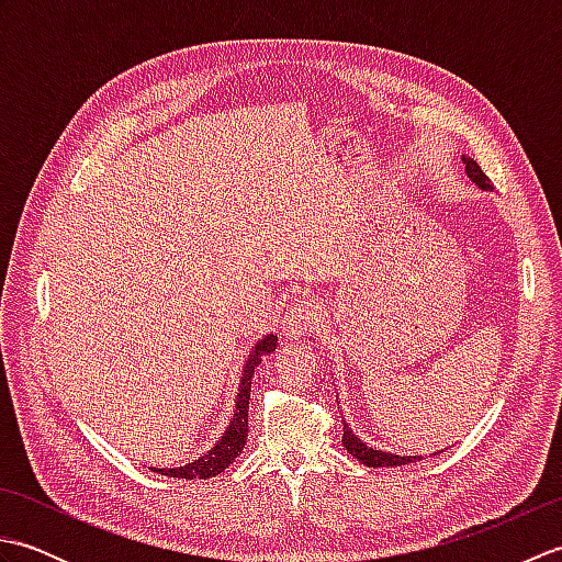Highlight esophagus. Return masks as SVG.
Here are the masks:
<instances>
[{
    "label": "esophagus",
    "mask_w": 562,
    "mask_h": 562,
    "mask_svg": "<svg viewBox=\"0 0 562 562\" xmlns=\"http://www.w3.org/2000/svg\"><path fill=\"white\" fill-rule=\"evenodd\" d=\"M321 321H324V316H321L318 304L314 300H302L290 306V312L284 314L282 330L288 338L300 340L308 336V333H314L321 326Z\"/></svg>",
    "instance_id": "obj_1"
}]
</instances>
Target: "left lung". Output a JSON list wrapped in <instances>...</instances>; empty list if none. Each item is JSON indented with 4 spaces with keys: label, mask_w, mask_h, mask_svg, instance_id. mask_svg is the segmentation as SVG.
Returning a JSON list of instances; mask_svg holds the SVG:
<instances>
[{
    "label": "left lung",
    "mask_w": 562,
    "mask_h": 562,
    "mask_svg": "<svg viewBox=\"0 0 562 562\" xmlns=\"http://www.w3.org/2000/svg\"><path fill=\"white\" fill-rule=\"evenodd\" d=\"M463 164H465V173H469L471 181L483 188V190H491V178H487L483 173V169L479 164H475L473 159L469 157H461ZM342 447L348 449V453H352V457L364 463V465H372V469H376V465H405V463H413V461H420L423 457H398V453H389V451H379V449H372L367 447L362 439H357V435H352V429L348 427V423L342 420ZM439 453V451H435Z\"/></svg>",
    "instance_id": "8db88e82"
}]
</instances>
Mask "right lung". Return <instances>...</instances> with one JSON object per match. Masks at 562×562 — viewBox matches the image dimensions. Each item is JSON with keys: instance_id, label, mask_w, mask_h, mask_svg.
Here are the masks:
<instances>
[{"instance_id": "obj_1", "label": "right lung", "mask_w": 562, "mask_h": 562, "mask_svg": "<svg viewBox=\"0 0 562 562\" xmlns=\"http://www.w3.org/2000/svg\"><path fill=\"white\" fill-rule=\"evenodd\" d=\"M278 348V336H266L262 340L256 342L254 352H250L248 362L244 364V374H241V384H238V396H236V411L229 427L222 435V439L214 445L207 453H202L193 463L178 465V469H154L161 475H169V479H214L220 475L224 469H229V463L238 453L244 451L246 437H248V401H250V379H254L256 367L262 362V355L272 352Z\"/></svg>"}]
</instances>
